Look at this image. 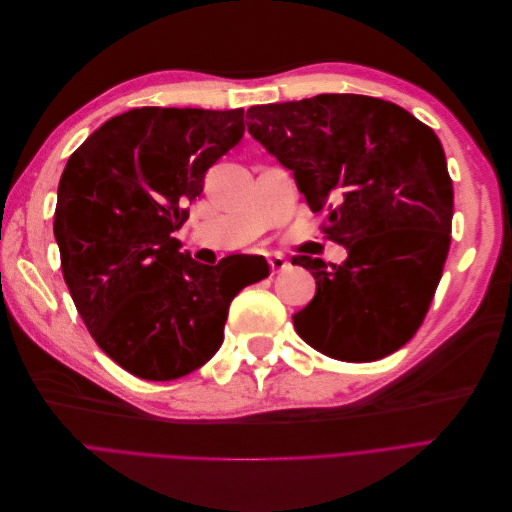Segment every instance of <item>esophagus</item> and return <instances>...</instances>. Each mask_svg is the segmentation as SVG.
<instances>
[{"instance_id": "obj_1", "label": "esophagus", "mask_w": 512, "mask_h": 512, "mask_svg": "<svg viewBox=\"0 0 512 512\" xmlns=\"http://www.w3.org/2000/svg\"><path fill=\"white\" fill-rule=\"evenodd\" d=\"M269 267H271L273 273L284 271V269L288 267V260H286L284 256H271V258H269Z\"/></svg>"}]
</instances>
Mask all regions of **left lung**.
<instances>
[{"instance_id":"obj_1","label":"left lung","mask_w":512,"mask_h":512,"mask_svg":"<svg viewBox=\"0 0 512 512\" xmlns=\"http://www.w3.org/2000/svg\"><path fill=\"white\" fill-rule=\"evenodd\" d=\"M247 132L292 170L348 258L294 256L316 294L294 329L337 361H378L421 327L451 245L453 181L440 138L406 108L356 94L247 108Z\"/></svg>"}]
</instances>
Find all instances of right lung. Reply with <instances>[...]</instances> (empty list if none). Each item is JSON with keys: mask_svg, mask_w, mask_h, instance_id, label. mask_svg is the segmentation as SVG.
I'll list each match as a JSON object with an SVG mask.
<instances>
[{"mask_svg": "<svg viewBox=\"0 0 512 512\" xmlns=\"http://www.w3.org/2000/svg\"><path fill=\"white\" fill-rule=\"evenodd\" d=\"M243 132V108H132L61 173L53 232L64 280L96 344L138 378L203 367L224 342L230 301L252 284L228 258L200 265L173 237Z\"/></svg>", "mask_w": 512, "mask_h": 512, "instance_id": "obj_1", "label": "right lung"}]
</instances>
